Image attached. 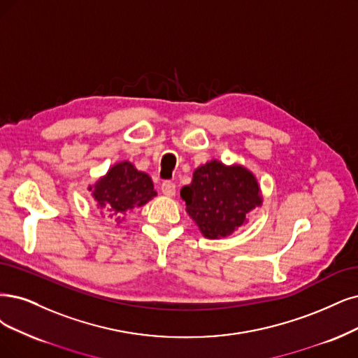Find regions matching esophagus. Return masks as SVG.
<instances>
[{
	"instance_id": "34e87169",
	"label": "esophagus",
	"mask_w": 358,
	"mask_h": 358,
	"mask_svg": "<svg viewBox=\"0 0 358 358\" xmlns=\"http://www.w3.org/2000/svg\"><path fill=\"white\" fill-rule=\"evenodd\" d=\"M162 193L168 197H174L176 196V184L172 181H164L162 182Z\"/></svg>"
}]
</instances>
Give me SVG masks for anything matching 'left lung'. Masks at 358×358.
Instances as JSON below:
<instances>
[{"label":"left lung","instance_id":"obj_1","mask_svg":"<svg viewBox=\"0 0 358 358\" xmlns=\"http://www.w3.org/2000/svg\"><path fill=\"white\" fill-rule=\"evenodd\" d=\"M186 210L208 239L227 237L261 206L262 197L252 172L242 165L227 166L210 161L193 172L189 186L180 192Z\"/></svg>","mask_w":358,"mask_h":358}]
</instances>
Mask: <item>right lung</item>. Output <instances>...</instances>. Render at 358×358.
Listing matches in <instances>:
<instances>
[{"instance_id":"right-lung-1","label":"right lung","mask_w":358,"mask_h":358,"mask_svg":"<svg viewBox=\"0 0 358 358\" xmlns=\"http://www.w3.org/2000/svg\"><path fill=\"white\" fill-rule=\"evenodd\" d=\"M99 208L121 220L127 210L143 206L156 196L152 178L128 161L113 165L94 186L88 187Z\"/></svg>"}]
</instances>
